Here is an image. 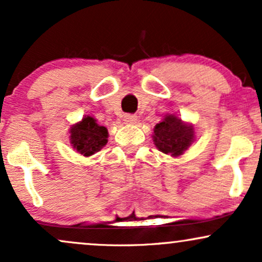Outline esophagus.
I'll list each match as a JSON object with an SVG mask.
<instances>
[{
	"mask_svg": "<svg viewBox=\"0 0 262 262\" xmlns=\"http://www.w3.org/2000/svg\"><path fill=\"white\" fill-rule=\"evenodd\" d=\"M136 116L135 115H131V114H126L125 116H124V121H125V124H134L135 121H136Z\"/></svg>",
	"mask_w": 262,
	"mask_h": 262,
	"instance_id": "obj_1",
	"label": "esophagus"
}]
</instances>
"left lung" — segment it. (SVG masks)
<instances>
[{"label":"left lung","mask_w":262,"mask_h":262,"mask_svg":"<svg viewBox=\"0 0 262 262\" xmlns=\"http://www.w3.org/2000/svg\"><path fill=\"white\" fill-rule=\"evenodd\" d=\"M193 137V128L173 115L166 116L154 127L153 138L158 149L173 157L181 156L190 146Z\"/></svg>","instance_id":"1"}]
</instances>
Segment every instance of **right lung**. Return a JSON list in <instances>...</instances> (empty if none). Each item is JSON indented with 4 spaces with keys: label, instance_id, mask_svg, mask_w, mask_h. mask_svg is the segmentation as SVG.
<instances>
[{
    "label": "right lung",
    "instance_id": "right-lung-1",
    "mask_svg": "<svg viewBox=\"0 0 262 262\" xmlns=\"http://www.w3.org/2000/svg\"><path fill=\"white\" fill-rule=\"evenodd\" d=\"M70 134L73 147L85 157H90L96 151H99L108 142L106 128L104 126H99L91 116H86L81 122L74 125Z\"/></svg>",
    "mask_w": 262,
    "mask_h": 262
}]
</instances>
